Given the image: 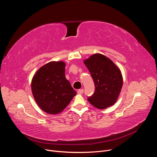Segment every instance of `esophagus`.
Instances as JSON below:
<instances>
[{"label": "esophagus", "instance_id": "obj_1", "mask_svg": "<svg viewBox=\"0 0 157 157\" xmlns=\"http://www.w3.org/2000/svg\"><path fill=\"white\" fill-rule=\"evenodd\" d=\"M83 92H84V89H78L77 93L79 94H82L83 93Z\"/></svg>", "mask_w": 157, "mask_h": 157}]
</instances>
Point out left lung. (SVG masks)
Instances as JSON below:
<instances>
[{
    "instance_id": "8db88e82",
    "label": "left lung",
    "mask_w": 157,
    "mask_h": 157,
    "mask_svg": "<svg viewBox=\"0 0 157 157\" xmlns=\"http://www.w3.org/2000/svg\"><path fill=\"white\" fill-rule=\"evenodd\" d=\"M91 75L95 91L87 97L88 101L99 109L113 105L117 101L123 84L121 72L106 56L94 54L84 61Z\"/></svg>"
}]
</instances>
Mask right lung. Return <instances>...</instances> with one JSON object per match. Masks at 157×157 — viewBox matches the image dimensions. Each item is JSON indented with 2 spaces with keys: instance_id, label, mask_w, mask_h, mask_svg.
Segmentation results:
<instances>
[{
  "instance_id": "right-lung-1",
  "label": "right lung",
  "mask_w": 157,
  "mask_h": 157,
  "mask_svg": "<svg viewBox=\"0 0 157 157\" xmlns=\"http://www.w3.org/2000/svg\"><path fill=\"white\" fill-rule=\"evenodd\" d=\"M32 91L44 112L56 114L69 104L76 92L65 77V63L52 61L38 70L32 81Z\"/></svg>"
}]
</instances>
